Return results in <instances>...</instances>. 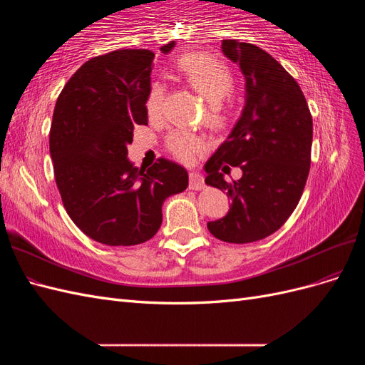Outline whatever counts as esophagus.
Listing matches in <instances>:
<instances>
[{
	"instance_id": "34e87169",
	"label": "esophagus",
	"mask_w": 365,
	"mask_h": 365,
	"mask_svg": "<svg viewBox=\"0 0 365 365\" xmlns=\"http://www.w3.org/2000/svg\"><path fill=\"white\" fill-rule=\"evenodd\" d=\"M189 178H190V189H192V190H202L204 187H205L204 176H202L201 173L190 172Z\"/></svg>"
}]
</instances>
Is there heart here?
Masks as SVG:
<instances>
[{"label": "heart", "mask_w": 365, "mask_h": 365, "mask_svg": "<svg viewBox=\"0 0 365 365\" xmlns=\"http://www.w3.org/2000/svg\"><path fill=\"white\" fill-rule=\"evenodd\" d=\"M176 70L193 90L204 96L210 102L208 118L213 125L224 123L222 102L233 93L235 79L227 65L207 54H182L176 61ZM164 88L155 82L148 94L146 108L150 115L160 113ZM168 146L173 155L181 161H193L204 149V140L185 130H173L168 138Z\"/></svg>", "instance_id": "heart-1"}]
</instances>
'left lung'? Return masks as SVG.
<instances>
[{
	"label": "left lung",
	"mask_w": 365,
	"mask_h": 365,
	"mask_svg": "<svg viewBox=\"0 0 365 365\" xmlns=\"http://www.w3.org/2000/svg\"><path fill=\"white\" fill-rule=\"evenodd\" d=\"M225 56L245 77V106L227 140L205 165V182L227 192L228 213L207 224L216 239L250 244L268 237L292 215L311 168L312 115L294 77L271 54L236 39ZM240 167L227 183L220 171Z\"/></svg>",
	"instance_id": "obj_1"
}]
</instances>
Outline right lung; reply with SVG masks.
Instances as JSON below:
<instances>
[{
	"mask_svg": "<svg viewBox=\"0 0 365 365\" xmlns=\"http://www.w3.org/2000/svg\"><path fill=\"white\" fill-rule=\"evenodd\" d=\"M175 41L160 50L170 53ZM150 50L93 58L63 86L50 128V155L65 210L83 233L109 247L138 245L163 222V204L189 185L182 165L128 158L134 126L148 125Z\"/></svg>",
	"mask_w": 365,
	"mask_h": 365,
	"instance_id": "right-lung-1",
	"label": "right lung"
}]
</instances>
